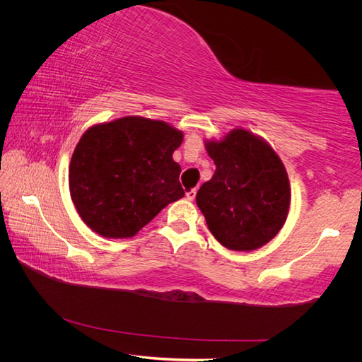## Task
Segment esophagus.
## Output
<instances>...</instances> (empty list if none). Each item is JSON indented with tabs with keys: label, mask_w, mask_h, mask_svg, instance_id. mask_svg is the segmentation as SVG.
I'll return each mask as SVG.
<instances>
[{
	"label": "esophagus",
	"mask_w": 362,
	"mask_h": 362,
	"mask_svg": "<svg viewBox=\"0 0 362 362\" xmlns=\"http://www.w3.org/2000/svg\"><path fill=\"white\" fill-rule=\"evenodd\" d=\"M196 193H198V189H189L187 192H185V198H187L189 201H193L196 198Z\"/></svg>",
	"instance_id": "1"
}]
</instances>
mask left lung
I'll return each instance as SVG.
<instances>
[{
	"label": "left lung",
	"mask_w": 362,
	"mask_h": 362,
	"mask_svg": "<svg viewBox=\"0 0 362 362\" xmlns=\"http://www.w3.org/2000/svg\"><path fill=\"white\" fill-rule=\"evenodd\" d=\"M216 164L196 204L222 246L249 252L267 245L287 221L291 190L286 166L267 141L245 128L205 140Z\"/></svg>",
	"instance_id": "8db88e82"
}]
</instances>
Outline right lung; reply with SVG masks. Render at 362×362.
I'll use <instances>...</instances> for the list:
<instances>
[{"instance_id":"1","label":"right lung","mask_w":362,"mask_h":362,"mask_svg":"<svg viewBox=\"0 0 362 362\" xmlns=\"http://www.w3.org/2000/svg\"><path fill=\"white\" fill-rule=\"evenodd\" d=\"M182 139L168 122L141 116L92 125L69 164L71 199L81 221L105 238H129L181 199V166L172 154Z\"/></svg>"}]
</instances>
